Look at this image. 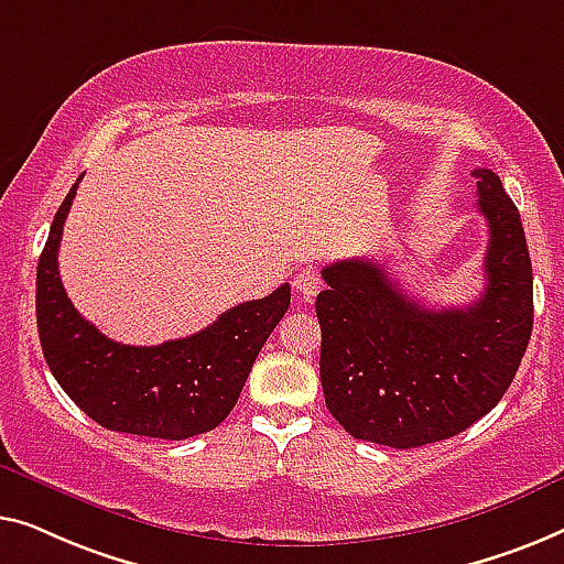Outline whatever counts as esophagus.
I'll use <instances>...</instances> for the list:
<instances>
[{
    "mask_svg": "<svg viewBox=\"0 0 564 564\" xmlns=\"http://www.w3.org/2000/svg\"><path fill=\"white\" fill-rule=\"evenodd\" d=\"M322 279H319V271H316L314 265H306L301 268V271L293 275V289L299 291V296L304 299H314L316 291H319Z\"/></svg>",
    "mask_w": 564,
    "mask_h": 564,
    "instance_id": "1",
    "label": "esophagus"
}]
</instances>
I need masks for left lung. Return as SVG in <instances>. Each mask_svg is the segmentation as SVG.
Listing matches in <instances>:
<instances>
[{
    "instance_id": "obj_1",
    "label": "left lung",
    "mask_w": 564,
    "mask_h": 564,
    "mask_svg": "<svg viewBox=\"0 0 564 564\" xmlns=\"http://www.w3.org/2000/svg\"><path fill=\"white\" fill-rule=\"evenodd\" d=\"M478 178L488 221L486 291L426 308L368 258L322 271L319 376L332 416L355 440L409 449L449 440L486 416L517 376L534 324V281L517 204L494 171Z\"/></svg>"
}]
</instances>
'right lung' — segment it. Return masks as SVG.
<instances>
[{"instance_id":"right-lung-1","label":"right lung","mask_w":564,"mask_h":564,"mask_svg":"<svg viewBox=\"0 0 564 564\" xmlns=\"http://www.w3.org/2000/svg\"><path fill=\"white\" fill-rule=\"evenodd\" d=\"M78 181L55 212L37 260L35 312L47 368L105 430L153 440L212 432L235 409L260 347L289 312L291 285L232 306L192 337L155 347L115 343L76 312L61 283V235Z\"/></svg>"}]
</instances>
